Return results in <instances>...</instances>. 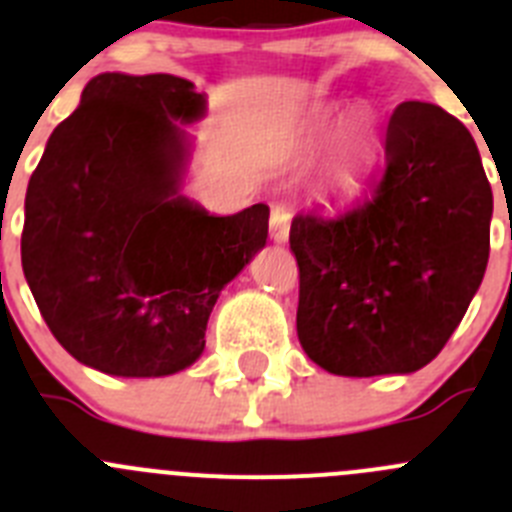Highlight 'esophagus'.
<instances>
[{"instance_id":"1","label":"esophagus","mask_w":512,"mask_h":512,"mask_svg":"<svg viewBox=\"0 0 512 512\" xmlns=\"http://www.w3.org/2000/svg\"><path fill=\"white\" fill-rule=\"evenodd\" d=\"M290 232V214L285 206H273L270 211V239L273 242H285Z\"/></svg>"}]
</instances>
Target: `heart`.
Listing matches in <instances>:
<instances>
[{"label": "heart", "instance_id": "heart-1", "mask_svg": "<svg viewBox=\"0 0 512 512\" xmlns=\"http://www.w3.org/2000/svg\"><path fill=\"white\" fill-rule=\"evenodd\" d=\"M347 137L359 147V150H367L372 142V127L365 117H352L347 124Z\"/></svg>", "mask_w": 512, "mask_h": 512}]
</instances>
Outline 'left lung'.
Instances as JSON below:
<instances>
[{
	"mask_svg": "<svg viewBox=\"0 0 512 512\" xmlns=\"http://www.w3.org/2000/svg\"><path fill=\"white\" fill-rule=\"evenodd\" d=\"M490 219L492 188L467 127L434 104H400L370 196L290 224L308 357L344 377L428 365L485 278Z\"/></svg>",
	"mask_w": 512,
	"mask_h": 512,
	"instance_id": "1",
	"label": "left lung"
}]
</instances>
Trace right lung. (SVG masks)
Listing matches in <instances>:
<instances>
[{
  "label": "right lung",
  "mask_w": 512,
  "mask_h": 512,
  "mask_svg": "<svg viewBox=\"0 0 512 512\" xmlns=\"http://www.w3.org/2000/svg\"><path fill=\"white\" fill-rule=\"evenodd\" d=\"M204 94L170 73H99L50 135L25 196L22 270L81 365L163 377L204 352L224 285L265 247V204L211 216L178 193Z\"/></svg>",
  "instance_id": "obj_1"
}]
</instances>
